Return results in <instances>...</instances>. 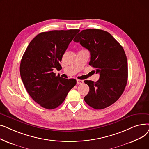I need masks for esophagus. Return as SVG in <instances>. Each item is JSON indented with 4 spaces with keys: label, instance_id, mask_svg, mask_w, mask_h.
<instances>
[{
    "label": "esophagus",
    "instance_id": "esophagus-1",
    "mask_svg": "<svg viewBox=\"0 0 149 149\" xmlns=\"http://www.w3.org/2000/svg\"><path fill=\"white\" fill-rule=\"evenodd\" d=\"M77 83L78 84H82V83H83V80H77Z\"/></svg>",
    "mask_w": 149,
    "mask_h": 149
}]
</instances>
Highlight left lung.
Returning a JSON list of instances; mask_svg holds the SVG:
<instances>
[{
    "label": "left lung",
    "instance_id": "1",
    "mask_svg": "<svg viewBox=\"0 0 149 149\" xmlns=\"http://www.w3.org/2000/svg\"><path fill=\"white\" fill-rule=\"evenodd\" d=\"M74 41L89 51V65L100 74L97 82L84 80L89 87L85 102L95 109L113 104L123 93L128 78L127 60L122 46L110 33L98 29L82 30Z\"/></svg>",
    "mask_w": 149,
    "mask_h": 149
}]
</instances>
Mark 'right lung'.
<instances>
[{
    "label": "right lung",
    "mask_w": 149,
    "mask_h": 149,
    "mask_svg": "<svg viewBox=\"0 0 149 149\" xmlns=\"http://www.w3.org/2000/svg\"><path fill=\"white\" fill-rule=\"evenodd\" d=\"M80 29L54 30L36 36L22 57L20 72L23 84L37 103L47 109L59 106L77 83L53 72L60 69V62Z\"/></svg>",
    "instance_id": "add662e5"
}]
</instances>
